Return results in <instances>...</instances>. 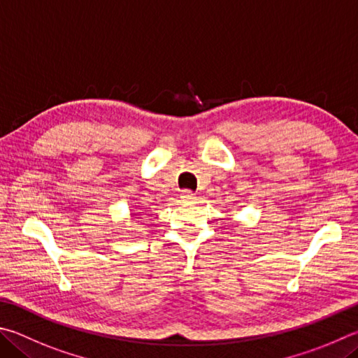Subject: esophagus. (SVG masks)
Returning <instances> with one entry per match:
<instances>
[{
    "label": "esophagus",
    "mask_w": 358,
    "mask_h": 358,
    "mask_svg": "<svg viewBox=\"0 0 358 358\" xmlns=\"http://www.w3.org/2000/svg\"><path fill=\"white\" fill-rule=\"evenodd\" d=\"M195 195H193V193L190 192V190H184L182 193H180V201L182 203H193L195 201Z\"/></svg>",
    "instance_id": "34e87169"
}]
</instances>
